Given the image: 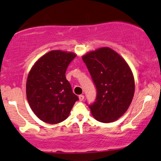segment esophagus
<instances>
[{"mask_svg": "<svg viewBox=\"0 0 161 161\" xmlns=\"http://www.w3.org/2000/svg\"><path fill=\"white\" fill-rule=\"evenodd\" d=\"M84 99V95H80L79 96V99H80V101H83Z\"/></svg>", "mask_w": 161, "mask_h": 161, "instance_id": "1", "label": "esophagus"}]
</instances>
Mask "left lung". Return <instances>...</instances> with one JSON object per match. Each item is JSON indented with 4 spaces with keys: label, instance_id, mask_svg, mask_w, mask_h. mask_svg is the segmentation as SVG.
Masks as SVG:
<instances>
[{
    "label": "left lung",
    "instance_id": "1",
    "mask_svg": "<svg viewBox=\"0 0 161 161\" xmlns=\"http://www.w3.org/2000/svg\"><path fill=\"white\" fill-rule=\"evenodd\" d=\"M97 90L96 102L89 105L93 118L114 122L127 111L135 92L134 77L124 58L109 47L82 56Z\"/></svg>",
    "mask_w": 161,
    "mask_h": 161
}]
</instances>
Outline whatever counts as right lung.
<instances>
[{"mask_svg": "<svg viewBox=\"0 0 161 161\" xmlns=\"http://www.w3.org/2000/svg\"><path fill=\"white\" fill-rule=\"evenodd\" d=\"M76 56L67 51L51 50L41 56L28 73V104L36 116L47 124L65 120L78 100L65 77L66 69Z\"/></svg>", "mask_w": 161, "mask_h": 161, "instance_id": "add662e5", "label": "right lung"}]
</instances>
